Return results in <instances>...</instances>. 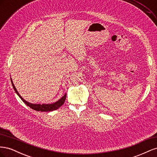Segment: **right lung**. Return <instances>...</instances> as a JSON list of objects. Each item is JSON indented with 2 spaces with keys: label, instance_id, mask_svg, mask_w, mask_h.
I'll list each match as a JSON object with an SVG mask.
<instances>
[{
  "label": "right lung",
  "instance_id": "right-lung-1",
  "mask_svg": "<svg viewBox=\"0 0 157 157\" xmlns=\"http://www.w3.org/2000/svg\"><path fill=\"white\" fill-rule=\"evenodd\" d=\"M10 79H11V82H12V86H13L14 90H15L16 93L17 94V96L21 98V100L23 102H24L27 106H29L30 108L34 109V110H35V111H46V112L54 111V110H56V109H58V108H59L61 105H63V104L65 102V101L66 94L64 95V96L62 98L59 99L58 101H57L56 102H55L54 103H48V104H44L43 103V104H42V105H41V104L31 103L29 102L25 101V99L20 96V94L18 93L17 90H16L15 86H14V84L12 82V80L11 78H10Z\"/></svg>",
  "mask_w": 157,
  "mask_h": 157
}]
</instances>
